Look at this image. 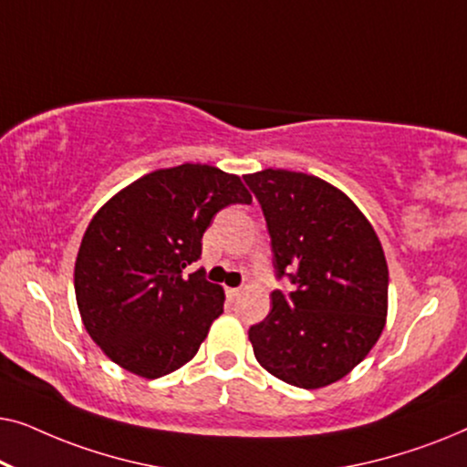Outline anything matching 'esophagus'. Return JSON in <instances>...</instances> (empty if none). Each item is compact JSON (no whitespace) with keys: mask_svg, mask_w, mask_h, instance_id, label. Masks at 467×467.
I'll use <instances>...</instances> for the list:
<instances>
[{"mask_svg":"<svg viewBox=\"0 0 467 467\" xmlns=\"http://www.w3.org/2000/svg\"><path fill=\"white\" fill-rule=\"evenodd\" d=\"M225 293H227L229 299H235V297H238L240 293H242V289H238V286H227Z\"/></svg>","mask_w":467,"mask_h":467,"instance_id":"34e87169","label":"esophagus"}]
</instances>
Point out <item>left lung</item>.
Wrapping results in <instances>:
<instances>
[{
  "label": "left lung",
  "mask_w": 467,
  "mask_h": 467,
  "mask_svg": "<svg viewBox=\"0 0 467 467\" xmlns=\"http://www.w3.org/2000/svg\"><path fill=\"white\" fill-rule=\"evenodd\" d=\"M244 181L264 210L278 278L296 285L289 296L274 291L270 315L248 329L254 357L293 387H327L385 329V251L353 200L323 178L270 168Z\"/></svg>",
  "instance_id": "obj_1"
}]
</instances>
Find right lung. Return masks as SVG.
<instances>
[{"label": "right lung", "mask_w": 467, "mask_h": 467, "mask_svg": "<svg viewBox=\"0 0 467 467\" xmlns=\"http://www.w3.org/2000/svg\"><path fill=\"white\" fill-rule=\"evenodd\" d=\"M240 176L203 163L155 170L112 195L88 223L74 267L80 318L127 372L159 379L200 350L225 293L182 276L202 235L229 203H251Z\"/></svg>", "instance_id": "1"}]
</instances>
